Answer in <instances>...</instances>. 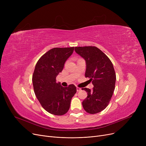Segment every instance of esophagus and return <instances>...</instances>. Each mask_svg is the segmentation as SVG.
I'll return each instance as SVG.
<instances>
[{"label": "esophagus", "instance_id": "34e87169", "mask_svg": "<svg viewBox=\"0 0 146 146\" xmlns=\"http://www.w3.org/2000/svg\"><path fill=\"white\" fill-rule=\"evenodd\" d=\"M76 90H77V92H79V91L81 90V88L77 87V88H76Z\"/></svg>", "mask_w": 146, "mask_h": 146}]
</instances>
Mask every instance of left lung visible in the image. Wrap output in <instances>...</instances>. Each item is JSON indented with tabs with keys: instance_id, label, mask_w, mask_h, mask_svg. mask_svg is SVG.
Wrapping results in <instances>:
<instances>
[{
	"instance_id": "obj_1",
	"label": "left lung",
	"mask_w": 146,
	"mask_h": 146,
	"mask_svg": "<svg viewBox=\"0 0 146 146\" xmlns=\"http://www.w3.org/2000/svg\"><path fill=\"white\" fill-rule=\"evenodd\" d=\"M76 52L86 61L85 77L92 82L93 89L82 88L88 93L82 102L88 113L100 112L108 105L115 89L116 74L110 58L98 48L92 46L75 47Z\"/></svg>"
}]
</instances>
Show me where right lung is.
Returning a JSON list of instances; mask_svg holds the SVG:
<instances>
[{"label":"right lung","instance_id":"right-lung-1","mask_svg":"<svg viewBox=\"0 0 146 146\" xmlns=\"http://www.w3.org/2000/svg\"><path fill=\"white\" fill-rule=\"evenodd\" d=\"M73 51L74 47L51 49L38 60L33 75L34 90L38 101L44 110L56 115L67 112L76 93L74 85L63 87L56 82V77L62 72Z\"/></svg>","mask_w":146,"mask_h":146}]
</instances>
